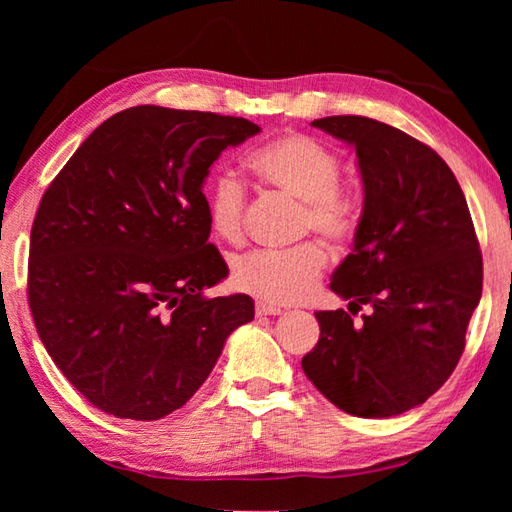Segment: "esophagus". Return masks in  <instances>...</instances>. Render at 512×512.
<instances>
[{"label": "esophagus", "instance_id": "esophagus-1", "mask_svg": "<svg viewBox=\"0 0 512 512\" xmlns=\"http://www.w3.org/2000/svg\"><path fill=\"white\" fill-rule=\"evenodd\" d=\"M255 312L259 314V317H266V314H281V312H284V308L275 306V303L257 301V303H255Z\"/></svg>", "mask_w": 512, "mask_h": 512}]
</instances>
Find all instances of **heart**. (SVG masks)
I'll return each instance as SVG.
<instances>
[{
  "label": "heart",
  "instance_id": "b5f03b06",
  "mask_svg": "<svg viewBox=\"0 0 512 512\" xmlns=\"http://www.w3.org/2000/svg\"><path fill=\"white\" fill-rule=\"evenodd\" d=\"M248 167L266 187L303 204V226L330 244L350 242L358 228L356 202L341 187V160L332 147L306 134H284L255 149ZM246 189L235 173L222 171L206 189L213 233L228 244L244 235ZM328 257L317 244L290 250H250L237 257L231 281L266 303L306 299L321 279Z\"/></svg>",
  "mask_w": 512,
  "mask_h": 512
}]
</instances>
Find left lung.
Segmentation results:
<instances>
[{"instance_id":"left-lung-1","label":"left lung","mask_w":512,"mask_h":512,"mask_svg":"<svg viewBox=\"0 0 512 512\" xmlns=\"http://www.w3.org/2000/svg\"><path fill=\"white\" fill-rule=\"evenodd\" d=\"M312 127L356 149L363 213L352 253L330 288L350 301L317 312L321 336L301 367L332 405L391 418L422 405L464 352L482 297V253L466 198L436 151L365 116H325Z\"/></svg>"}]
</instances>
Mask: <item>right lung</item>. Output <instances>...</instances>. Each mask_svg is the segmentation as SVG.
Wrapping results in <instances>:
<instances>
[{"mask_svg":"<svg viewBox=\"0 0 512 512\" xmlns=\"http://www.w3.org/2000/svg\"><path fill=\"white\" fill-rule=\"evenodd\" d=\"M246 118L129 107L74 151L30 231L28 301L39 339L94 407L129 420L180 409L224 343L253 321L248 295L206 299L228 275L204 180Z\"/></svg>","mask_w":512,"mask_h":512,"instance_id":"1","label":"right lung"}]
</instances>
